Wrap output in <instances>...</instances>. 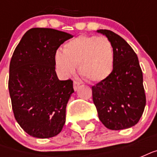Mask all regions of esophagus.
Returning <instances> with one entry per match:
<instances>
[{
    "mask_svg": "<svg viewBox=\"0 0 157 157\" xmlns=\"http://www.w3.org/2000/svg\"><path fill=\"white\" fill-rule=\"evenodd\" d=\"M80 87V83H79L78 81H74L73 82V88H74V90L76 91L77 90L79 89Z\"/></svg>",
    "mask_w": 157,
    "mask_h": 157,
    "instance_id": "obj_1",
    "label": "esophagus"
}]
</instances>
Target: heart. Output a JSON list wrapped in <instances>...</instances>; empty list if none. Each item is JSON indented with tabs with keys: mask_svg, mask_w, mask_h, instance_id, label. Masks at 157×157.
I'll return each mask as SVG.
<instances>
[{
	"mask_svg": "<svg viewBox=\"0 0 157 157\" xmlns=\"http://www.w3.org/2000/svg\"><path fill=\"white\" fill-rule=\"evenodd\" d=\"M54 60L63 76L72 75L78 65L79 72L86 81L99 82L112 73L114 52L107 38L80 36L67 42L63 52L57 51Z\"/></svg>",
	"mask_w": 157,
	"mask_h": 157,
	"instance_id": "obj_1",
	"label": "heart"
}]
</instances>
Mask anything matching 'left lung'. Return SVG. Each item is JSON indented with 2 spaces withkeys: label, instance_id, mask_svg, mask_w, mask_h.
Here are the masks:
<instances>
[{
  "label": "left lung",
  "instance_id": "obj_1",
  "mask_svg": "<svg viewBox=\"0 0 157 157\" xmlns=\"http://www.w3.org/2000/svg\"><path fill=\"white\" fill-rule=\"evenodd\" d=\"M114 52L112 73L92 86L93 101L98 118L107 129L120 130L139 122L146 105L143 72L139 59L131 46L112 31L100 29Z\"/></svg>",
  "mask_w": 157,
  "mask_h": 157
}]
</instances>
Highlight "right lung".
<instances>
[{"label":"right lung","instance_id":"obj_1","mask_svg":"<svg viewBox=\"0 0 157 157\" xmlns=\"http://www.w3.org/2000/svg\"><path fill=\"white\" fill-rule=\"evenodd\" d=\"M73 37L52 28H34L23 35L10 63L9 91L16 121L29 135H58L66 121V107L74 92L71 80L59 81L54 56Z\"/></svg>","mask_w":157,"mask_h":157}]
</instances>
